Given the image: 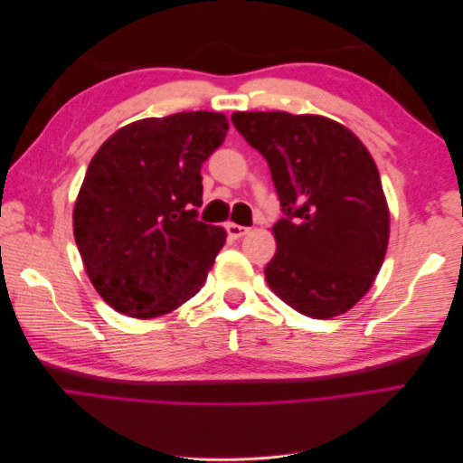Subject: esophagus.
Here are the masks:
<instances>
[{
    "label": "esophagus",
    "mask_w": 463,
    "mask_h": 463,
    "mask_svg": "<svg viewBox=\"0 0 463 463\" xmlns=\"http://www.w3.org/2000/svg\"><path fill=\"white\" fill-rule=\"evenodd\" d=\"M226 230H228V235L232 237V240H241L243 235L249 233V228L240 226V223H228Z\"/></svg>",
    "instance_id": "1"
}]
</instances>
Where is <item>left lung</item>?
Returning <instances> with one entry per match:
<instances>
[{
    "label": "left lung",
    "instance_id": "left-lung-1",
    "mask_svg": "<svg viewBox=\"0 0 463 463\" xmlns=\"http://www.w3.org/2000/svg\"><path fill=\"white\" fill-rule=\"evenodd\" d=\"M235 129L269 162L284 216L264 276L311 318L342 315L365 296L386 255L390 216L369 150L344 125L288 111H235Z\"/></svg>",
    "mask_w": 463,
    "mask_h": 463
}]
</instances>
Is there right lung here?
Segmentation results:
<instances>
[{
	"mask_svg": "<svg viewBox=\"0 0 463 463\" xmlns=\"http://www.w3.org/2000/svg\"><path fill=\"white\" fill-rule=\"evenodd\" d=\"M214 111L125 125L98 148L73 210L92 286L118 313L154 318L201 291L226 232L199 222L201 167L226 138Z\"/></svg>",
	"mask_w": 463,
	"mask_h": 463,
	"instance_id": "right-lung-1",
	"label": "right lung"
}]
</instances>
